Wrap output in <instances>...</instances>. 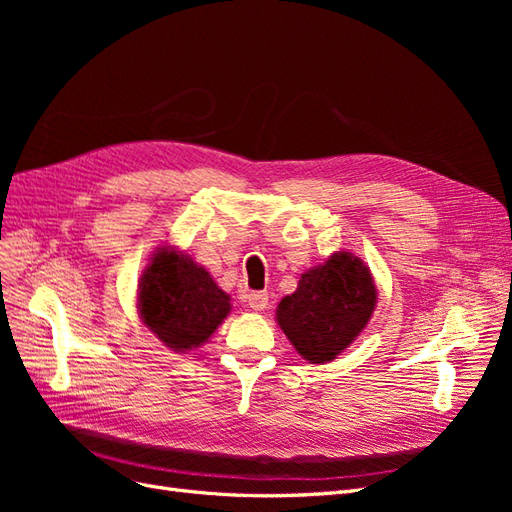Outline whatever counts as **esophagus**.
I'll return each instance as SVG.
<instances>
[{
  "label": "esophagus",
  "instance_id": "34e87169",
  "mask_svg": "<svg viewBox=\"0 0 512 512\" xmlns=\"http://www.w3.org/2000/svg\"><path fill=\"white\" fill-rule=\"evenodd\" d=\"M247 305H250L254 312H262V309L269 305V294L265 290L250 292V294H247Z\"/></svg>",
  "mask_w": 512,
  "mask_h": 512
}]
</instances>
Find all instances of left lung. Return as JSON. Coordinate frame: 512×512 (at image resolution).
I'll use <instances>...</instances> for the list:
<instances>
[{
	"mask_svg": "<svg viewBox=\"0 0 512 512\" xmlns=\"http://www.w3.org/2000/svg\"><path fill=\"white\" fill-rule=\"evenodd\" d=\"M369 269L348 252L301 275L299 288L277 305V322L309 363H327L346 350L374 314Z\"/></svg>",
	"mask_w": 512,
	"mask_h": 512,
	"instance_id": "8db88e82",
	"label": "left lung"
}]
</instances>
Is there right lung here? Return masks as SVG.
Segmentation results:
<instances>
[{
	"mask_svg": "<svg viewBox=\"0 0 512 512\" xmlns=\"http://www.w3.org/2000/svg\"><path fill=\"white\" fill-rule=\"evenodd\" d=\"M228 301L203 267L164 247L145 269L138 292L143 322L175 352L205 344L228 316Z\"/></svg>",
	"mask_w": 512,
	"mask_h": 512,
	"instance_id": "add662e5",
	"label": "right lung"
}]
</instances>
